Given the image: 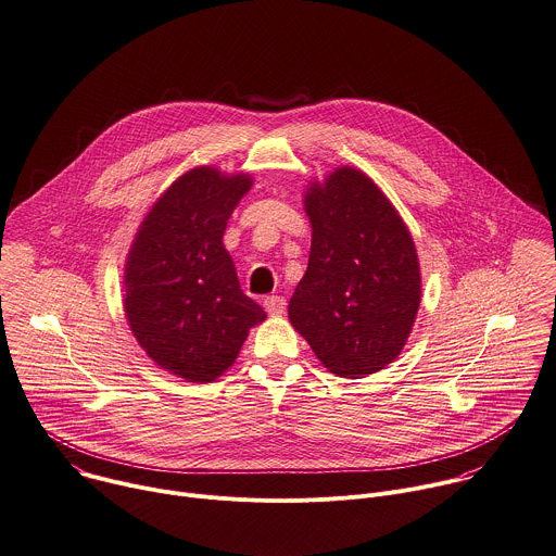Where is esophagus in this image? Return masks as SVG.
<instances>
[{
  "instance_id": "1",
  "label": "esophagus",
  "mask_w": 556,
  "mask_h": 556,
  "mask_svg": "<svg viewBox=\"0 0 556 556\" xmlns=\"http://www.w3.org/2000/svg\"><path fill=\"white\" fill-rule=\"evenodd\" d=\"M286 299L283 296H279V294H273V296H266L264 299V307H266V312L270 314V316H279V314H283L286 312Z\"/></svg>"
}]
</instances>
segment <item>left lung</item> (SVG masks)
<instances>
[{"label":"left lung","instance_id":"8db88e82","mask_svg":"<svg viewBox=\"0 0 556 556\" xmlns=\"http://www.w3.org/2000/svg\"><path fill=\"white\" fill-rule=\"evenodd\" d=\"M305 212L312 249L290 323L331 374L371 376L400 355L419 309L415 242L378 185L353 167L312 185Z\"/></svg>","mask_w":556,"mask_h":556}]
</instances>
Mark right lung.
Returning <instances> with one entry per match:
<instances>
[{"label": "right lung", "mask_w": 556, "mask_h": 556, "mask_svg": "<svg viewBox=\"0 0 556 556\" xmlns=\"http://www.w3.org/2000/svg\"><path fill=\"white\" fill-rule=\"evenodd\" d=\"M251 190L247 174H182L146 216L126 262V318L143 351L178 378L212 382L266 318L240 288L223 247L227 223Z\"/></svg>", "instance_id": "obj_1"}]
</instances>
